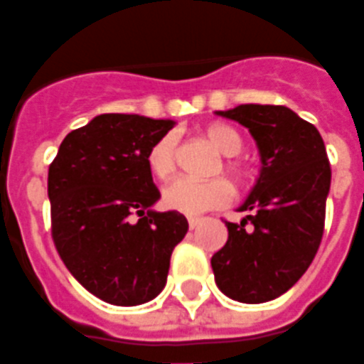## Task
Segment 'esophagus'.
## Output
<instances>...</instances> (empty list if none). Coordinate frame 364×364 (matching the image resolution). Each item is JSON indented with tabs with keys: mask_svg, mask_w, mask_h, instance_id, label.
I'll return each instance as SVG.
<instances>
[{
	"mask_svg": "<svg viewBox=\"0 0 364 364\" xmlns=\"http://www.w3.org/2000/svg\"><path fill=\"white\" fill-rule=\"evenodd\" d=\"M198 224H200V218H193V216H191V218H189V226H191V230H193V228H197Z\"/></svg>",
	"mask_w": 364,
	"mask_h": 364,
	"instance_id": "esophagus-1",
	"label": "esophagus"
}]
</instances>
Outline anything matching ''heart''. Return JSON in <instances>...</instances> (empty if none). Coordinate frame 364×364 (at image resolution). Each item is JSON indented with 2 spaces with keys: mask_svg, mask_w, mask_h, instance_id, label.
I'll return each mask as SVG.
<instances>
[{
  "mask_svg": "<svg viewBox=\"0 0 364 364\" xmlns=\"http://www.w3.org/2000/svg\"><path fill=\"white\" fill-rule=\"evenodd\" d=\"M205 136L216 150L224 154V169L232 175L236 183H244L247 179V167L236 156L244 148V138L236 128L226 122H210L205 128ZM146 164L150 173L167 181L171 179L177 169V142L173 134L161 136L151 144L146 156ZM232 200V187L226 179L216 177L210 181H193V179H177L164 191V205L175 213L197 216L206 210L222 208Z\"/></svg>",
  "mask_w": 364,
  "mask_h": 364,
  "instance_id": "heart-1",
  "label": "heart"
}]
</instances>
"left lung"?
Returning a JSON list of instances; mask_svg holds the SVG:
<instances>
[{
	"label": "left lung",
	"instance_id": "1",
	"mask_svg": "<svg viewBox=\"0 0 364 364\" xmlns=\"http://www.w3.org/2000/svg\"><path fill=\"white\" fill-rule=\"evenodd\" d=\"M216 114L252 132L261 173L240 206L250 214L226 222L228 242L210 259L214 281L232 300L261 304L284 294L316 257L331 167L318 128L289 107L240 105Z\"/></svg>",
	"mask_w": 364,
	"mask_h": 364
}]
</instances>
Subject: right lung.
I'll return each mask as SVG.
<instances>
[{
    "mask_svg": "<svg viewBox=\"0 0 364 364\" xmlns=\"http://www.w3.org/2000/svg\"><path fill=\"white\" fill-rule=\"evenodd\" d=\"M173 124L99 114L64 138L48 167L54 245L75 281L109 304L158 296L171 252L189 230L181 213L150 208L159 191L146 156Z\"/></svg>",
    "mask_w": 364,
    "mask_h": 364,
    "instance_id": "right-lung-1",
    "label": "right lung"
}]
</instances>
